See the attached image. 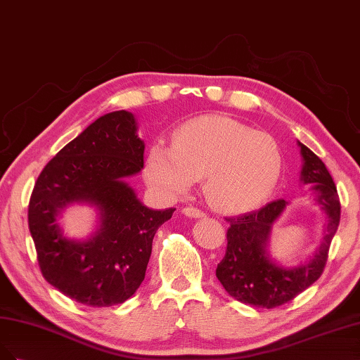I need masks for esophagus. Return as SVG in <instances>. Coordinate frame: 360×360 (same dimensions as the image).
Here are the masks:
<instances>
[{"label":"esophagus","instance_id":"obj_1","mask_svg":"<svg viewBox=\"0 0 360 360\" xmlns=\"http://www.w3.org/2000/svg\"><path fill=\"white\" fill-rule=\"evenodd\" d=\"M182 214L185 217H190V218H202V217H205V212L200 211V210H197V207H194V206H185L184 210H182Z\"/></svg>","mask_w":360,"mask_h":360}]
</instances>
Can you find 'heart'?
<instances>
[{
  "instance_id": "b5f03b06",
  "label": "heart",
  "mask_w": 360,
  "mask_h": 360,
  "mask_svg": "<svg viewBox=\"0 0 360 360\" xmlns=\"http://www.w3.org/2000/svg\"><path fill=\"white\" fill-rule=\"evenodd\" d=\"M281 169V149L271 134L218 115L182 124L170 148L155 143L145 160V176L158 191L184 195L203 178L206 200L227 214L257 207Z\"/></svg>"
}]
</instances>
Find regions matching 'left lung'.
<instances>
[{"label": "left lung", "instance_id": "obj_1", "mask_svg": "<svg viewBox=\"0 0 360 360\" xmlns=\"http://www.w3.org/2000/svg\"><path fill=\"white\" fill-rule=\"evenodd\" d=\"M302 155L300 182L309 184L316 203L326 215L324 236L308 262L283 266L269 254L272 226L288 205L274 200L256 212L227 218V250L217 266V278L226 292L242 304L275 308L302 293L323 274L330 242L338 230L341 205L330 173L312 150L297 141Z\"/></svg>", "mask_w": 360, "mask_h": 360}]
</instances>
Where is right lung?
Segmentation results:
<instances>
[{
  "mask_svg": "<svg viewBox=\"0 0 360 360\" xmlns=\"http://www.w3.org/2000/svg\"><path fill=\"white\" fill-rule=\"evenodd\" d=\"M145 143L134 115H103L41 170L30 199L28 226L44 280L86 307L125 302L142 284L153 239L175 207L145 206L127 178L143 169ZM94 205L98 229L70 240L56 219L67 205Z\"/></svg>",
  "mask_w": 360,
  "mask_h": 360,
  "instance_id": "1",
  "label": "right lung"
}]
</instances>
